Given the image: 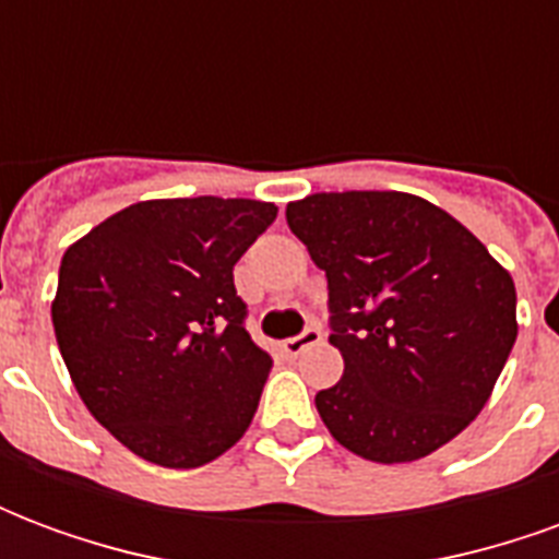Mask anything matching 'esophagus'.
Instances as JSON below:
<instances>
[{"label":"esophagus","instance_id":"esophagus-1","mask_svg":"<svg viewBox=\"0 0 559 559\" xmlns=\"http://www.w3.org/2000/svg\"><path fill=\"white\" fill-rule=\"evenodd\" d=\"M320 341H323V332H320L317 326H308L302 335L284 341V353H287V356H299V353L308 350V347H314V344H320Z\"/></svg>","mask_w":559,"mask_h":559}]
</instances>
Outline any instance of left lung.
<instances>
[{"mask_svg":"<svg viewBox=\"0 0 559 559\" xmlns=\"http://www.w3.org/2000/svg\"><path fill=\"white\" fill-rule=\"evenodd\" d=\"M287 224L326 272L344 377L317 413L353 455H431L488 404L518 338L515 281L449 212L404 191H323Z\"/></svg>","mask_w":559,"mask_h":559,"instance_id":"1","label":"left lung"}]
</instances>
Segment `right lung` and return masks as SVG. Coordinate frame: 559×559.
I'll list each match as a JSON object with an SVG mask.
<instances>
[{
    "label": "right lung",
    "instance_id": "add662e5",
    "mask_svg": "<svg viewBox=\"0 0 559 559\" xmlns=\"http://www.w3.org/2000/svg\"><path fill=\"white\" fill-rule=\"evenodd\" d=\"M278 215L245 197L143 200L71 245L53 329L95 419L143 461L203 467L242 440L269 359L233 266Z\"/></svg>",
    "mask_w": 559,
    "mask_h": 559
}]
</instances>
